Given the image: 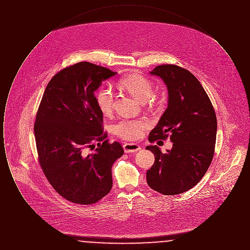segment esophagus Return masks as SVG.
Returning a JSON list of instances; mask_svg holds the SVG:
<instances>
[{"instance_id":"obj_1","label":"esophagus","mask_w":250,"mask_h":250,"mask_svg":"<svg viewBox=\"0 0 250 250\" xmlns=\"http://www.w3.org/2000/svg\"><path fill=\"white\" fill-rule=\"evenodd\" d=\"M124 150L125 153H136L140 150H142V147L137 143H126L123 145Z\"/></svg>"}]
</instances>
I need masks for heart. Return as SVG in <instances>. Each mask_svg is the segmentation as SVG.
<instances>
[{
    "label": "heart",
    "mask_w": 250,
    "mask_h": 250,
    "mask_svg": "<svg viewBox=\"0 0 250 250\" xmlns=\"http://www.w3.org/2000/svg\"><path fill=\"white\" fill-rule=\"evenodd\" d=\"M120 87L141 101L148 100L154 93V85L150 80L143 75L134 73L122 78ZM115 93L111 87L101 86L96 94L95 101L99 110L104 115H109L115 105ZM150 126L147 120L121 119L112 125L113 133L121 139L126 141H136L142 138L143 131Z\"/></svg>",
    "instance_id": "1"
}]
</instances>
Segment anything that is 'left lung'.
<instances>
[{"label": "left lung", "mask_w": 250, "mask_h": 250, "mask_svg": "<svg viewBox=\"0 0 250 250\" xmlns=\"http://www.w3.org/2000/svg\"><path fill=\"white\" fill-rule=\"evenodd\" d=\"M150 74L160 77L168 93L167 107L149 142L169 139L171 150L162 153L156 145L147 146L155 163L146 172L149 187L163 195L189 190L211 165L216 140V116L212 102L191 72L175 64L156 66Z\"/></svg>", "instance_id": "8db88e82"}]
</instances>
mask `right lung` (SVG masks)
<instances>
[{
  "label": "right lung",
  "mask_w": 250,
  "mask_h": 250,
  "mask_svg": "<svg viewBox=\"0 0 250 250\" xmlns=\"http://www.w3.org/2000/svg\"><path fill=\"white\" fill-rule=\"evenodd\" d=\"M114 75L89 62L67 66L49 81L36 113L40 167L56 192L73 203L93 204L105 197L112 187L111 167L124 155L119 143L106 140L95 101V91ZM88 147L93 154H85Z\"/></svg>",
  "instance_id": "add662e5"
}]
</instances>
